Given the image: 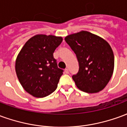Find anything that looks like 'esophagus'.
I'll list each match as a JSON object with an SVG mask.
<instances>
[{
    "label": "esophagus",
    "instance_id": "obj_1",
    "mask_svg": "<svg viewBox=\"0 0 127 127\" xmlns=\"http://www.w3.org/2000/svg\"><path fill=\"white\" fill-rule=\"evenodd\" d=\"M64 72H65V73H66V74H69V69H65V70H64Z\"/></svg>",
    "mask_w": 127,
    "mask_h": 127
}]
</instances>
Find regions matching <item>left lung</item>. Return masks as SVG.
<instances>
[{
    "instance_id": "8db88e82",
    "label": "left lung",
    "mask_w": 127,
    "mask_h": 127,
    "mask_svg": "<svg viewBox=\"0 0 127 127\" xmlns=\"http://www.w3.org/2000/svg\"><path fill=\"white\" fill-rule=\"evenodd\" d=\"M64 40L79 63L78 73L72 76L77 88L88 93L102 91L111 79L114 68V53L109 43L84 31L68 35Z\"/></svg>"
}]
</instances>
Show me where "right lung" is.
Here are the masks:
<instances>
[{
  "label": "right lung",
  "mask_w": 127,
  "mask_h": 127,
  "mask_svg": "<svg viewBox=\"0 0 127 127\" xmlns=\"http://www.w3.org/2000/svg\"><path fill=\"white\" fill-rule=\"evenodd\" d=\"M63 41L61 36L36 34L29 39L18 54L15 72L21 85L34 97L55 91L63 70L58 68L53 54Z\"/></svg>",
  "instance_id": "add662e5"
}]
</instances>
